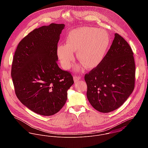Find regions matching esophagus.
<instances>
[{"label": "esophagus", "mask_w": 148, "mask_h": 148, "mask_svg": "<svg viewBox=\"0 0 148 148\" xmlns=\"http://www.w3.org/2000/svg\"><path fill=\"white\" fill-rule=\"evenodd\" d=\"M82 79V77H80V76H75L73 77V80H74V82L76 83V82H77L78 81Z\"/></svg>", "instance_id": "esophagus-1"}]
</instances>
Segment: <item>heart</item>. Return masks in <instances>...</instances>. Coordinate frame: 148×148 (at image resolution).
I'll list each match as a JSON object with an SVG mask.
<instances>
[{
	"instance_id": "b5f03b06",
	"label": "heart",
	"mask_w": 148,
	"mask_h": 148,
	"mask_svg": "<svg viewBox=\"0 0 148 148\" xmlns=\"http://www.w3.org/2000/svg\"><path fill=\"white\" fill-rule=\"evenodd\" d=\"M109 44L106 31L94 27H82L71 31L65 39V44L57 48V55L65 69H69L75 60L77 51L79 61L86 69L99 66L104 59ZM80 66H76L79 69Z\"/></svg>"
}]
</instances>
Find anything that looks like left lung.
I'll return each mask as SVG.
<instances>
[{
  "label": "left lung",
  "instance_id": "8db88e82",
  "mask_svg": "<svg viewBox=\"0 0 148 148\" xmlns=\"http://www.w3.org/2000/svg\"><path fill=\"white\" fill-rule=\"evenodd\" d=\"M135 69L130 47L115 34L103 62L85 75L86 96L91 106L103 113L112 112L122 106L134 89Z\"/></svg>",
  "mask_w": 148,
  "mask_h": 148
}]
</instances>
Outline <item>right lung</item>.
<instances>
[{"label": "right lung", "instance_id": "right-lung-1", "mask_svg": "<svg viewBox=\"0 0 148 148\" xmlns=\"http://www.w3.org/2000/svg\"><path fill=\"white\" fill-rule=\"evenodd\" d=\"M65 27L52 23L35 29L19 43L11 68L15 93L21 103L42 116L58 113L73 84L71 74L57 62L58 43Z\"/></svg>", "mask_w": 148, "mask_h": 148}]
</instances>
